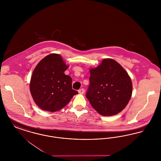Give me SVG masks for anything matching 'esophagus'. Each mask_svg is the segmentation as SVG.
Wrapping results in <instances>:
<instances>
[{
    "instance_id": "obj_1",
    "label": "esophagus",
    "mask_w": 161,
    "mask_h": 161,
    "mask_svg": "<svg viewBox=\"0 0 161 161\" xmlns=\"http://www.w3.org/2000/svg\"><path fill=\"white\" fill-rule=\"evenodd\" d=\"M84 92V89H80L78 90V93H80V94H83Z\"/></svg>"
}]
</instances>
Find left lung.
Instances as JSON below:
<instances>
[{
  "label": "left lung",
  "instance_id": "obj_1",
  "mask_svg": "<svg viewBox=\"0 0 161 161\" xmlns=\"http://www.w3.org/2000/svg\"><path fill=\"white\" fill-rule=\"evenodd\" d=\"M90 84L86 97L100 115H116L127 105L132 94V83L127 72L113 59L103 60L91 69Z\"/></svg>",
  "mask_w": 161,
  "mask_h": 161
}]
</instances>
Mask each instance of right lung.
Wrapping results in <instances>:
<instances>
[{
  "mask_svg": "<svg viewBox=\"0 0 161 161\" xmlns=\"http://www.w3.org/2000/svg\"><path fill=\"white\" fill-rule=\"evenodd\" d=\"M68 66L58 54L47 55L34 70L30 91L38 107L49 112H56L66 106L78 93L72 88V78L64 74Z\"/></svg>",
  "mask_w": 161,
  "mask_h": 161,
  "instance_id": "add662e5",
  "label": "right lung"
}]
</instances>
